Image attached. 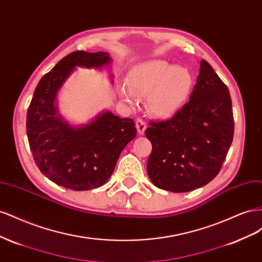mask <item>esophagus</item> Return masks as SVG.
I'll use <instances>...</instances> for the list:
<instances>
[{
	"instance_id": "obj_1",
	"label": "esophagus",
	"mask_w": 262,
	"mask_h": 262,
	"mask_svg": "<svg viewBox=\"0 0 262 262\" xmlns=\"http://www.w3.org/2000/svg\"><path fill=\"white\" fill-rule=\"evenodd\" d=\"M136 125H137V129H138V132L140 136H143L145 130H146V123L145 121L143 120V119H137V122H136Z\"/></svg>"
}]
</instances>
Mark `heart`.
Here are the masks:
<instances>
[{
    "mask_svg": "<svg viewBox=\"0 0 262 262\" xmlns=\"http://www.w3.org/2000/svg\"><path fill=\"white\" fill-rule=\"evenodd\" d=\"M194 77L190 70L165 60H148L130 69L126 84L118 85L120 97L136 106L146 96L148 113L158 119H169L182 109L192 93Z\"/></svg>",
    "mask_w": 262,
    "mask_h": 262,
    "instance_id": "b5f03b06",
    "label": "heart"
}]
</instances>
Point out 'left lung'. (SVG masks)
<instances>
[{"label": "left lung", "instance_id": "1", "mask_svg": "<svg viewBox=\"0 0 262 262\" xmlns=\"http://www.w3.org/2000/svg\"><path fill=\"white\" fill-rule=\"evenodd\" d=\"M145 136L152 143L146 170L150 181L171 192H188L215 177L232 144V99L205 60L190 99L169 120L150 122Z\"/></svg>", "mask_w": 262, "mask_h": 262}]
</instances>
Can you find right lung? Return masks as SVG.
<instances>
[{
	"instance_id": "right-lung-1",
	"label": "right lung",
	"mask_w": 262,
	"mask_h": 262,
	"mask_svg": "<svg viewBox=\"0 0 262 262\" xmlns=\"http://www.w3.org/2000/svg\"><path fill=\"white\" fill-rule=\"evenodd\" d=\"M110 63L102 51L68 54L42 76L27 112V137L38 168L54 184L75 191L105 185L122 149L137 137L132 119L112 112L81 125L70 124L58 112V93L75 68L102 70Z\"/></svg>"
}]
</instances>
